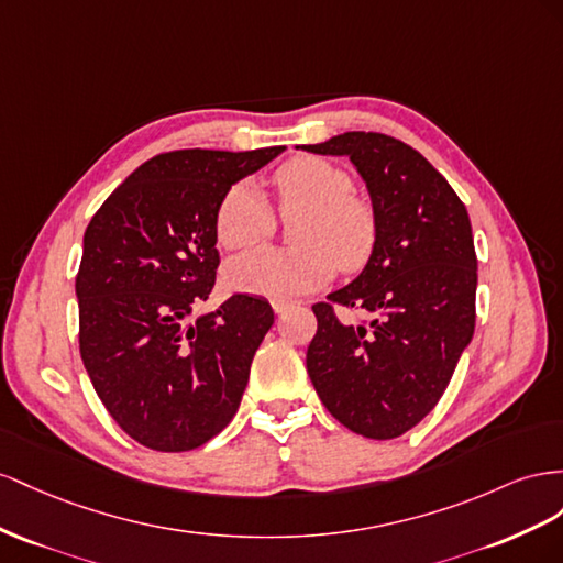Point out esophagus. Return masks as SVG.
I'll return each instance as SVG.
<instances>
[{
	"label": "esophagus",
	"instance_id": "1",
	"mask_svg": "<svg viewBox=\"0 0 563 563\" xmlns=\"http://www.w3.org/2000/svg\"><path fill=\"white\" fill-rule=\"evenodd\" d=\"M271 307H273V311H276V313L280 316V313H285L287 309L292 307V301H285V299H273V301H271Z\"/></svg>",
	"mask_w": 563,
	"mask_h": 563
}]
</instances>
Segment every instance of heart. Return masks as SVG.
<instances>
[{
  "label": "heart",
  "mask_w": 563,
  "mask_h": 563,
  "mask_svg": "<svg viewBox=\"0 0 563 563\" xmlns=\"http://www.w3.org/2000/svg\"><path fill=\"white\" fill-rule=\"evenodd\" d=\"M278 212L292 223L295 247H254L223 266L229 287L240 292L290 299L332 280L336 264L361 268L377 243L371 202L353 196L351 174L323 157H295L271 174ZM217 240L229 250L247 247L276 231V214L250 181L231 186L214 219Z\"/></svg>",
  "instance_id": "b5f03b06"
}]
</instances>
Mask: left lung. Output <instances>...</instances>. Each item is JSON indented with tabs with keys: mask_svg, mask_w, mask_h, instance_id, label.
I'll list each match as a JSON object with an SVG mask.
<instances>
[{
	"mask_svg": "<svg viewBox=\"0 0 563 563\" xmlns=\"http://www.w3.org/2000/svg\"><path fill=\"white\" fill-rule=\"evenodd\" d=\"M316 155L349 157L377 217V243L349 285L313 303L307 371L323 406L365 439H396L439 404L476 320V252L467 207L424 155L375 132H346ZM334 306L371 327L342 324Z\"/></svg>",
	"mask_w": 563,
	"mask_h": 563,
	"instance_id": "1",
	"label": "left lung"
}]
</instances>
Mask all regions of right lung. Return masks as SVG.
Instances as JSON below:
<instances>
[{"label":"right lung","instance_id":"1","mask_svg":"<svg viewBox=\"0 0 563 563\" xmlns=\"http://www.w3.org/2000/svg\"><path fill=\"white\" fill-rule=\"evenodd\" d=\"M283 151L155 155L89 221L75 280L79 353L106 410L141 445L192 451L233 420L271 303L233 295L188 316L214 287L223 192Z\"/></svg>","mask_w":563,"mask_h":563}]
</instances>
